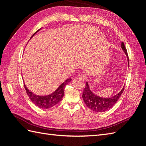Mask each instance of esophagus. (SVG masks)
<instances>
[{"label": "esophagus", "instance_id": "34e87169", "mask_svg": "<svg viewBox=\"0 0 146 146\" xmlns=\"http://www.w3.org/2000/svg\"><path fill=\"white\" fill-rule=\"evenodd\" d=\"M77 77H78V78H81V79H83V80H86V76H85V75H84L83 74H79L78 75Z\"/></svg>", "mask_w": 146, "mask_h": 146}]
</instances>
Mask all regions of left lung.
<instances>
[{
	"label": "left lung",
	"mask_w": 146,
	"mask_h": 146,
	"mask_svg": "<svg viewBox=\"0 0 146 146\" xmlns=\"http://www.w3.org/2000/svg\"><path fill=\"white\" fill-rule=\"evenodd\" d=\"M121 48L127 56V60L129 61V56H128L124 43L123 42L121 43ZM123 90H124V87H123L120 92H119L117 94L113 96L111 98H104L94 94L90 90L88 83L86 82V86L83 90L82 98L84 102H85V104L88 108L95 112L101 113L107 111V110L111 108L120 98Z\"/></svg>",
	"instance_id": "8db88e82"
}]
</instances>
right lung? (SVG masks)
Listing matches in <instances>:
<instances>
[{
    "label": "right lung",
    "mask_w": 146,
    "mask_h": 146,
    "mask_svg": "<svg viewBox=\"0 0 146 146\" xmlns=\"http://www.w3.org/2000/svg\"><path fill=\"white\" fill-rule=\"evenodd\" d=\"M41 29H39L36 31L32 36L31 37L32 38L34 35L36 34L38 32H39ZM30 38V39H31ZM72 79L71 78H68L61 85L58 86V88L52 93L46 95V96H39L35 94L33 92L30 91L27 87L24 84V88L26 91V92L28 94L30 99L32 100V102L37 107L44 108V109H48L54 107L55 105H56L58 102L61 100L62 98L64 96V88L67 84L70 82Z\"/></svg>",
    "instance_id": "1"
}]
</instances>
